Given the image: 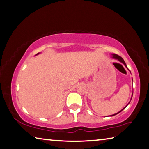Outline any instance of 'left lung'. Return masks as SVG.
<instances>
[{
	"label": "left lung",
	"instance_id": "8db88e82",
	"mask_svg": "<svg viewBox=\"0 0 149 149\" xmlns=\"http://www.w3.org/2000/svg\"><path fill=\"white\" fill-rule=\"evenodd\" d=\"M111 57H112L113 58H114V59H116V60H118V61H119V62H120V63H123V64H124V65L126 66V68L128 70V67H127V66H126V63H125V62H124V61L123 60V58H122V57H121V56H118V55H116V54H112V56H111ZM129 71H130V70H129ZM130 73H131V72H130ZM132 81H133V79H132ZM132 96H133V93H132V94L131 100H132ZM131 100H130V101H131ZM130 102L128 103V104H127V105H126V106H125V107H124L123 108V109H122V110H120L119 112H118V113H115V114H113V115H111V117H112V116H114V115H117V114H118V113H120V112L122 111H123V110L124 109H125V108L126 107V106H127V105H128V104H130Z\"/></svg>",
	"mask_w": 149,
	"mask_h": 149
}]
</instances>
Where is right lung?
<instances>
[{
  "label": "right lung",
  "instance_id": "obj_1",
  "mask_svg": "<svg viewBox=\"0 0 149 149\" xmlns=\"http://www.w3.org/2000/svg\"><path fill=\"white\" fill-rule=\"evenodd\" d=\"M38 54H40V53H37V54H36V55H38Z\"/></svg>",
  "mask_w": 149,
  "mask_h": 149
}]
</instances>
